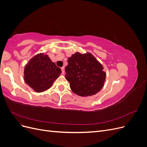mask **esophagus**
<instances>
[{"instance_id":"34e87169","label":"esophagus","mask_w":147,"mask_h":147,"mask_svg":"<svg viewBox=\"0 0 147 147\" xmlns=\"http://www.w3.org/2000/svg\"><path fill=\"white\" fill-rule=\"evenodd\" d=\"M61 70H62V74H64V73H65V69H64V67H62L61 68Z\"/></svg>"}]
</instances>
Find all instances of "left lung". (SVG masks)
<instances>
[{
	"mask_svg": "<svg viewBox=\"0 0 147 147\" xmlns=\"http://www.w3.org/2000/svg\"><path fill=\"white\" fill-rule=\"evenodd\" d=\"M65 77L75 94L87 97L96 94L104 85L106 73L102 65L90 53H75L69 57Z\"/></svg>",
	"mask_w": 147,
	"mask_h": 147,
	"instance_id": "1",
	"label": "left lung"
}]
</instances>
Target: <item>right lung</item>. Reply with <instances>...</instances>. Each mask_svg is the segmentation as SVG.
<instances>
[{
	"label": "right lung",
	"mask_w": 147,
	"mask_h": 147,
	"mask_svg": "<svg viewBox=\"0 0 147 147\" xmlns=\"http://www.w3.org/2000/svg\"><path fill=\"white\" fill-rule=\"evenodd\" d=\"M61 74V69L53 63L47 55L40 53L25 65L24 79L34 91L42 92L51 87Z\"/></svg>",
	"instance_id": "obj_1"
}]
</instances>
